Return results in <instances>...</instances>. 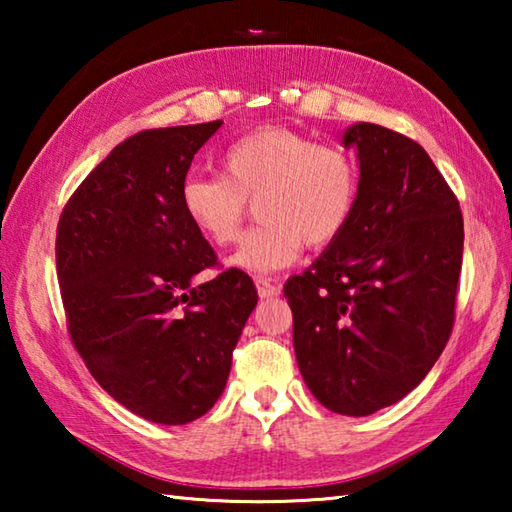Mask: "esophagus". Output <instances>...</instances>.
Returning <instances> with one entry per match:
<instances>
[{"mask_svg": "<svg viewBox=\"0 0 512 512\" xmlns=\"http://www.w3.org/2000/svg\"><path fill=\"white\" fill-rule=\"evenodd\" d=\"M255 287L259 298H273V296H280V284H275L268 280V277H257L255 280Z\"/></svg>", "mask_w": 512, "mask_h": 512, "instance_id": "34e87169", "label": "esophagus"}]
</instances>
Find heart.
Segmentation results:
<instances>
[{"label": "heart", "mask_w": 512, "mask_h": 512, "mask_svg": "<svg viewBox=\"0 0 512 512\" xmlns=\"http://www.w3.org/2000/svg\"><path fill=\"white\" fill-rule=\"evenodd\" d=\"M359 196V167L334 144H316L287 128H259L219 155V176H189L180 207L212 246L235 244L255 203L262 221L230 264L268 273L307 248H323L350 223Z\"/></svg>", "instance_id": "1"}]
</instances>
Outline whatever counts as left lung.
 Segmentation results:
<instances>
[{
    "label": "left lung",
    "instance_id": "8db88e82",
    "mask_svg": "<svg viewBox=\"0 0 512 512\" xmlns=\"http://www.w3.org/2000/svg\"><path fill=\"white\" fill-rule=\"evenodd\" d=\"M359 155L352 219L284 284L302 379L325 409L370 415L427 377L452 336L463 214L427 151L391 128L343 133Z\"/></svg>",
    "mask_w": 512,
    "mask_h": 512
}]
</instances>
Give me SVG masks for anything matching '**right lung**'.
I'll list each match as a JSON object with an SVG mask.
<instances>
[{
	"label": "right lung",
	"mask_w": 512,
	"mask_h": 512,
	"mask_svg": "<svg viewBox=\"0 0 512 512\" xmlns=\"http://www.w3.org/2000/svg\"><path fill=\"white\" fill-rule=\"evenodd\" d=\"M223 121L151 128L117 144L69 196L56 230L67 332L99 386L158 424L219 400L257 305L239 268L194 287L214 248L180 207L196 151Z\"/></svg>",
	"instance_id": "right-lung-1"
}]
</instances>
